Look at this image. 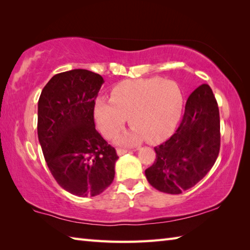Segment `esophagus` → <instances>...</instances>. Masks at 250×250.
Returning <instances> with one entry per match:
<instances>
[{"instance_id": "esophagus-1", "label": "esophagus", "mask_w": 250, "mask_h": 250, "mask_svg": "<svg viewBox=\"0 0 250 250\" xmlns=\"http://www.w3.org/2000/svg\"><path fill=\"white\" fill-rule=\"evenodd\" d=\"M129 150H126V149H118V150H117V155H118V156H124L125 153H126Z\"/></svg>"}]
</instances>
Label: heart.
<instances>
[{"label":"heart","instance_id":"b5f03b06","mask_svg":"<svg viewBox=\"0 0 250 250\" xmlns=\"http://www.w3.org/2000/svg\"><path fill=\"white\" fill-rule=\"evenodd\" d=\"M183 92L178 83L162 77L128 79L111 90L110 100L100 98L94 118L100 131L114 139L130 117L132 129L118 142L133 145L147 139L158 142L176 126L183 110Z\"/></svg>","mask_w":250,"mask_h":250}]
</instances>
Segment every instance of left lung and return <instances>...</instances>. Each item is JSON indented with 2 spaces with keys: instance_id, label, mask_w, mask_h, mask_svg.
I'll return each mask as SVG.
<instances>
[{
  "instance_id": "8db88e82",
  "label": "left lung",
  "mask_w": 250,
  "mask_h": 250,
  "mask_svg": "<svg viewBox=\"0 0 250 250\" xmlns=\"http://www.w3.org/2000/svg\"><path fill=\"white\" fill-rule=\"evenodd\" d=\"M219 149L218 104L210 87L203 83L189 95L176 132L155 147L156 161L145 171L146 178L161 192L179 194L210 171Z\"/></svg>"
}]
</instances>
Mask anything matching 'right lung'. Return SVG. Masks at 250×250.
Listing matches in <instances>:
<instances>
[{"mask_svg":"<svg viewBox=\"0 0 250 250\" xmlns=\"http://www.w3.org/2000/svg\"><path fill=\"white\" fill-rule=\"evenodd\" d=\"M103 83L88 70L63 72L47 83L39 100L37 135L46 163L57 183L74 195H98L115 177L118 156L93 119Z\"/></svg>","mask_w":250,"mask_h":250,"instance_id":"1","label":"right lung"}]
</instances>
